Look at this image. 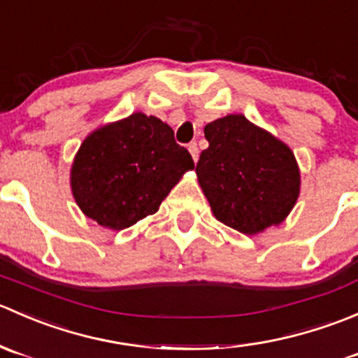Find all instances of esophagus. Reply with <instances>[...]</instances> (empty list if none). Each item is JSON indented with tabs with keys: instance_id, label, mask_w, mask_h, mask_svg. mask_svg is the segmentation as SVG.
Returning <instances> with one entry per match:
<instances>
[{
	"instance_id": "obj_1",
	"label": "esophagus",
	"mask_w": 358,
	"mask_h": 358,
	"mask_svg": "<svg viewBox=\"0 0 358 358\" xmlns=\"http://www.w3.org/2000/svg\"><path fill=\"white\" fill-rule=\"evenodd\" d=\"M189 152H190V156H192L194 162H197V159H199V149H197V143L196 142L189 143Z\"/></svg>"
}]
</instances>
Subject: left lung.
I'll list each match as a JSON object with an SVG mask.
<instances>
[{
  "label": "left lung",
  "mask_w": 358,
  "mask_h": 358,
  "mask_svg": "<svg viewBox=\"0 0 358 358\" xmlns=\"http://www.w3.org/2000/svg\"><path fill=\"white\" fill-rule=\"evenodd\" d=\"M204 136L196 173L216 220L246 236L280 225L301 187L289 147L243 114L209 122Z\"/></svg>",
  "instance_id": "1"
}]
</instances>
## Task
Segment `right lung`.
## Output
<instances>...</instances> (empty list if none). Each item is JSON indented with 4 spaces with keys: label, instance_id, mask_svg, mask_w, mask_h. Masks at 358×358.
Returning <instances> with one entry per match:
<instances>
[{
    "label": "right lung",
    "instance_id": "right-lung-1",
    "mask_svg": "<svg viewBox=\"0 0 358 358\" xmlns=\"http://www.w3.org/2000/svg\"><path fill=\"white\" fill-rule=\"evenodd\" d=\"M189 169L192 156L156 115L133 112L93 129L71 166V190L88 218L110 230L154 215Z\"/></svg>",
    "mask_w": 358,
    "mask_h": 358
}]
</instances>
